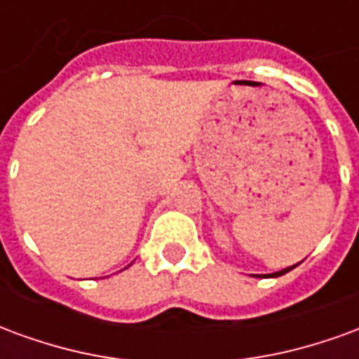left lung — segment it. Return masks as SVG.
<instances>
[{"mask_svg":"<svg viewBox=\"0 0 359 359\" xmlns=\"http://www.w3.org/2000/svg\"><path fill=\"white\" fill-rule=\"evenodd\" d=\"M296 265H298V264H296ZM296 265H292V267H296ZM292 267H286V269H283V271H277V273H273L271 277H280V275H285V273H288V271L292 269Z\"/></svg>","mask_w":359,"mask_h":359,"instance_id":"1","label":"left lung"}]
</instances>
